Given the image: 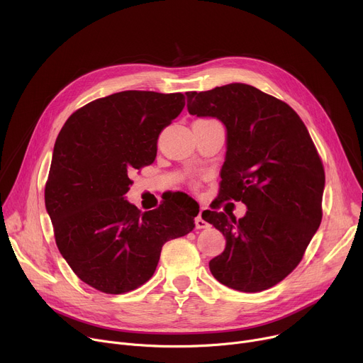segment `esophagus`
I'll use <instances>...</instances> for the list:
<instances>
[{
    "label": "esophagus",
    "instance_id": "1",
    "mask_svg": "<svg viewBox=\"0 0 363 363\" xmlns=\"http://www.w3.org/2000/svg\"><path fill=\"white\" fill-rule=\"evenodd\" d=\"M194 220H196V228H197V230H204V228L208 226V223L206 222V219L203 216V211L197 215V218Z\"/></svg>",
    "mask_w": 363,
    "mask_h": 363
}]
</instances>
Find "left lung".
Listing matches in <instances>:
<instances>
[{
    "label": "left lung",
    "mask_w": 363,
    "mask_h": 363,
    "mask_svg": "<svg viewBox=\"0 0 363 363\" xmlns=\"http://www.w3.org/2000/svg\"><path fill=\"white\" fill-rule=\"evenodd\" d=\"M185 94L189 113L216 118L226 130L219 197L247 206L240 219L203 212L226 240L208 268L230 289L268 290L293 272L320 225L325 172L318 151L298 114L252 85Z\"/></svg>",
    "instance_id": "1"
}]
</instances>
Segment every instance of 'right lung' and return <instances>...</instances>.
I'll return each instance as SVG.
<instances>
[{
    "label": "right lung",
    "mask_w": 363,
    "mask_h": 363,
    "mask_svg": "<svg viewBox=\"0 0 363 363\" xmlns=\"http://www.w3.org/2000/svg\"><path fill=\"white\" fill-rule=\"evenodd\" d=\"M184 106L181 92L122 91L74 111L55 140L45 208L60 255L95 290L138 289L163 244L194 230L199 212L166 201L141 212L125 199L129 172L155 162L160 132Z\"/></svg>",
    "instance_id": "obj_1"
}]
</instances>
